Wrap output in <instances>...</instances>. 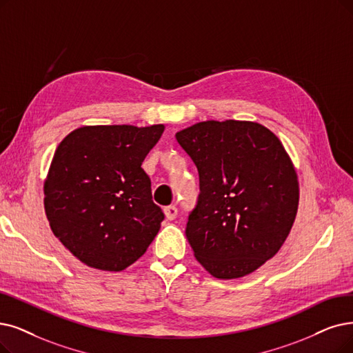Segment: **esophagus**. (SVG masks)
<instances>
[{"label": "esophagus", "instance_id": "obj_1", "mask_svg": "<svg viewBox=\"0 0 353 353\" xmlns=\"http://www.w3.org/2000/svg\"><path fill=\"white\" fill-rule=\"evenodd\" d=\"M163 213L168 220H174L178 216V208L175 205H168L163 208Z\"/></svg>", "mask_w": 353, "mask_h": 353}]
</instances>
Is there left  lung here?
<instances>
[{
	"label": "left lung",
	"instance_id": "obj_1",
	"mask_svg": "<svg viewBox=\"0 0 353 353\" xmlns=\"http://www.w3.org/2000/svg\"><path fill=\"white\" fill-rule=\"evenodd\" d=\"M196 166L200 194L185 234L211 275L256 271L285 242L299 181L279 139L253 121H201L175 134Z\"/></svg>",
	"mask_w": 353,
	"mask_h": 353
}]
</instances>
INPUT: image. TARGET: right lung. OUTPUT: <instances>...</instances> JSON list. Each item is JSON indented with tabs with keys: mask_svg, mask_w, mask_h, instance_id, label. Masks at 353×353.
Returning <instances> with one entry per match:
<instances>
[{
	"mask_svg": "<svg viewBox=\"0 0 353 353\" xmlns=\"http://www.w3.org/2000/svg\"><path fill=\"white\" fill-rule=\"evenodd\" d=\"M165 128L83 125L54 152L45 182L53 234L82 263L123 271L143 255L165 219L142 162Z\"/></svg>",
	"mask_w": 353,
	"mask_h": 353,
	"instance_id": "obj_1",
	"label": "right lung"
}]
</instances>
